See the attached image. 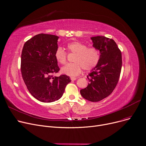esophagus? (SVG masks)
Returning a JSON list of instances; mask_svg holds the SVG:
<instances>
[{"instance_id":"1","label":"esophagus","mask_w":146,"mask_h":146,"mask_svg":"<svg viewBox=\"0 0 146 146\" xmlns=\"http://www.w3.org/2000/svg\"><path fill=\"white\" fill-rule=\"evenodd\" d=\"M71 80L72 81H75V80H77V78H76V77H71Z\"/></svg>"}]
</instances>
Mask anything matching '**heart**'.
Listing matches in <instances>:
<instances>
[{"label":"heart","instance_id":"b5f03b06","mask_svg":"<svg viewBox=\"0 0 146 146\" xmlns=\"http://www.w3.org/2000/svg\"><path fill=\"white\" fill-rule=\"evenodd\" d=\"M69 54H75L72 64H68L62 68L64 74L74 77L79 75L82 69L86 71L94 69L99 63L100 53L98 48L87 45L80 41H72L66 46ZM56 60L62 65L67 62V53L61 47H58L54 53Z\"/></svg>","mask_w":146,"mask_h":146}]
</instances>
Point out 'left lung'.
<instances>
[{
	"mask_svg": "<svg viewBox=\"0 0 146 146\" xmlns=\"http://www.w3.org/2000/svg\"><path fill=\"white\" fill-rule=\"evenodd\" d=\"M93 46L100 52L99 63L88 76L87 87L80 90L81 96L90 102H99L113 92L118 82L122 68V54L115 41L105 36L91 38Z\"/></svg>",
	"mask_w": 146,
	"mask_h": 146,
	"instance_id": "obj_1",
	"label": "left lung"
}]
</instances>
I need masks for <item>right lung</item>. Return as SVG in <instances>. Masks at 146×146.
Segmentation results:
<instances>
[{
  "mask_svg": "<svg viewBox=\"0 0 146 146\" xmlns=\"http://www.w3.org/2000/svg\"><path fill=\"white\" fill-rule=\"evenodd\" d=\"M59 37L47 34L34 36L25 43L21 54V70L27 88L41 102L59 100L71 81L66 75L54 77L60 70L54 53Z\"/></svg>",
  "mask_w": 146,
  "mask_h": 146,
  "instance_id": "1",
  "label": "right lung"
}]
</instances>
